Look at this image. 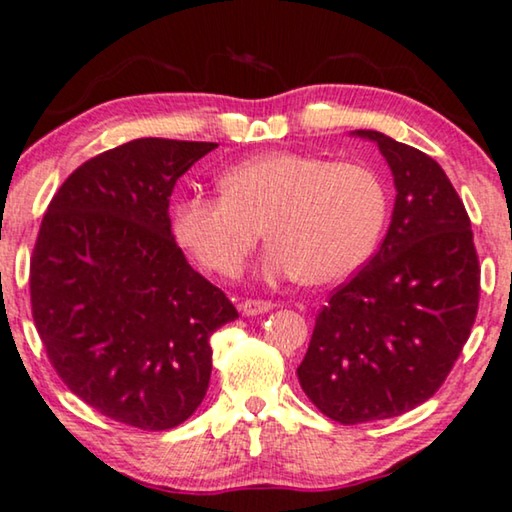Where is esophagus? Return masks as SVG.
<instances>
[{
	"label": "esophagus",
	"instance_id": "obj_1",
	"mask_svg": "<svg viewBox=\"0 0 512 512\" xmlns=\"http://www.w3.org/2000/svg\"><path fill=\"white\" fill-rule=\"evenodd\" d=\"M274 305L272 302H265V300H244L240 305V311L244 316H258V314H265V311H270Z\"/></svg>",
	"mask_w": 512,
	"mask_h": 512
}]
</instances>
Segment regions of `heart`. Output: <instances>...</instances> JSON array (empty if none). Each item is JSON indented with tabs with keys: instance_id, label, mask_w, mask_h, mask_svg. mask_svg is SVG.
Listing matches in <instances>:
<instances>
[{
	"instance_id": "heart-1",
	"label": "heart",
	"mask_w": 512,
	"mask_h": 512,
	"mask_svg": "<svg viewBox=\"0 0 512 512\" xmlns=\"http://www.w3.org/2000/svg\"><path fill=\"white\" fill-rule=\"evenodd\" d=\"M219 189L177 198L170 221L180 247L221 277H238L265 228V279L335 284L367 261L388 212L372 168L288 150L231 166Z\"/></svg>"
}]
</instances>
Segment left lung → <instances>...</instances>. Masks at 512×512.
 Wrapping results in <instances>:
<instances>
[{
  "label": "left lung",
  "mask_w": 512,
  "mask_h": 512,
  "mask_svg": "<svg viewBox=\"0 0 512 512\" xmlns=\"http://www.w3.org/2000/svg\"><path fill=\"white\" fill-rule=\"evenodd\" d=\"M395 207L376 254L316 316L298 379L325 416L358 422L402 416L427 402L471 335L480 268L469 214L432 157L381 131Z\"/></svg>",
  "instance_id": "left-lung-1"
}]
</instances>
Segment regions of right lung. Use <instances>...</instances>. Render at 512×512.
<instances>
[{"instance_id":"1","label":"right lung","mask_w":512,"mask_h":512,"mask_svg":"<svg viewBox=\"0 0 512 512\" xmlns=\"http://www.w3.org/2000/svg\"><path fill=\"white\" fill-rule=\"evenodd\" d=\"M217 143L138 138L85 161L36 238L32 316L55 372L101 416L177 427L201 406L210 337L238 318L170 231L175 182Z\"/></svg>"}]
</instances>
